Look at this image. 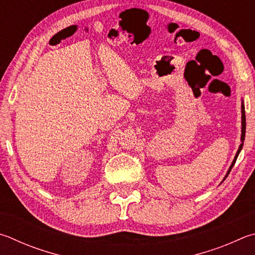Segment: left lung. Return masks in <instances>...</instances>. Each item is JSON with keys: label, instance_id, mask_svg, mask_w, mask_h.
<instances>
[{"label": "left lung", "instance_id": "1", "mask_svg": "<svg viewBox=\"0 0 255 255\" xmlns=\"http://www.w3.org/2000/svg\"><path fill=\"white\" fill-rule=\"evenodd\" d=\"M241 113H242V117H241V119H242V122H241V124H242V129H241V141H242V142H241V145H240V147H239L237 155H235L234 159H233V161H232V164H231L230 168H229V170H228V173H226L225 177H224L223 180H222V182H224L225 178L228 177V175L230 174L231 169H232V167H233L234 164H235V161H237V158H238V156H239V154H240V151L242 150V147H243V143H244V139H245V129H247V122H245V108H244V101H243V99H242V105H241Z\"/></svg>", "mask_w": 255, "mask_h": 255}]
</instances>
